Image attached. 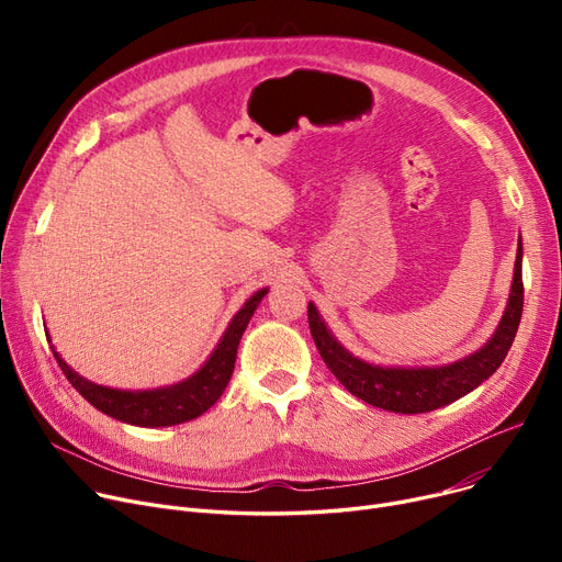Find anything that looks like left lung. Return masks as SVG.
Masks as SVG:
<instances>
[{"instance_id": "1", "label": "left lung", "mask_w": 562, "mask_h": 562, "mask_svg": "<svg viewBox=\"0 0 562 562\" xmlns=\"http://www.w3.org/2000/svg\"><path fill=\"white\" fill-rule=\"evenodd\" d=\"M524 310V282H521V244L517 246L515 278L504 318H501L494 337L460 362L432 369H385L373 367L337 344L328 333L326 323L321 321L316 307L307 305V321L312 339L321 352L323 362L335 373V378L352 394L369 405L401 412V415H419L441 405H449L460 396L476 390L483 380H487L501 362L506 360L508 350L515 341L519 318Z\"/></svg>"}]
</instances>
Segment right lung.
Here are the masks:
<instances>
[{"mask_svg":"<svg viewBox=\"0 0 562 562\" xmlns=\"http://www.w3.org/2000/svg\"><path fill=\"white\" fill-rule=\"evenodd\" d=\"M263 296H266V289H259L255 296L239 312H236L221 344L212 352V358L206 360V364L195 375L180 382V385L150 390V392L109 390L77 375L61 358H58L56 350H54V358L58 367H61L64 375L70 380V385L93 407L104 412V415L132 426H143V428L184 424L210 409L225 392L229 375L234 371L236 348H239L248 321Z\"/></svg>","mask_w":562,"mask_h":562,"instance_id":"add662e5","label":"right lung"}]
</instances>
